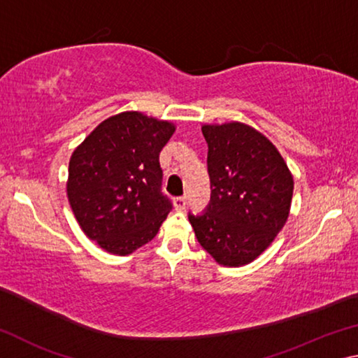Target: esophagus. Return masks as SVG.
<instances>
[{
	"label": "esophagus",
	"mask_w": 358,
	"mask_h": 358,
	"mask_svg": "<svg viewBox=\"0 0 358 358\" xmlns=\"http://www.w3.org/2000/svg\"><path fill=\"white\" fill-rule=\"evenodd\" d=\"M173 202H175V208H177V210H185V207H186V197H177Z\"/></svg>",
	"instance_id": "1"
}]
</instances>
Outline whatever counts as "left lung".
I'll return each instance as SVG.
<instances>
[{
  "label": "left lung",
  "mask_w": 358,
  "mask_h": 358,
  "mask_svg": "<svg viewBox=\"0 0 358 358\" xmlns=\"http://www.w3.org/2000/svg\"><path fill=\"white\" fill-rule=\"evenodd\" d=\"M211 199L189 222L201 246L224 266L257 259L284 227L294 177L278 148L252 126L203 124Z\"/></svg>",
  "instance_id": "left-lung-1"
}]
</instances>
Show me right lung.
Segmentation results:
<instances>
[{"mask_svg": "<svg viewBox=\"0 0 358 358\" xmlns=\"http://www.w3.org/2000/svg\"><path fill=\"white\" fill-rule=\"evenodd\" d=\"M175 132L167 120L121 112L74 150L66 183L69 205L90 240L128 256L156 237L172 205L161 192L159 153Z\"/></svg>", "mask_w": 358, "mask_h": 358, "instance_id": "1", "label": "right lung"}]
</instances>
